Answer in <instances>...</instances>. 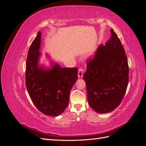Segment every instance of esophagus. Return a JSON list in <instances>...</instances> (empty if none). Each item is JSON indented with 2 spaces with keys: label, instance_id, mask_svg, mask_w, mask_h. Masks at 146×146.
<instances>
[{
  "label": "esophagus",
  "instance_id": "34e87169",
  "mask_svg": "<svg viewBox=\"0 0 146 146\" xmlns=\"http://www.w3.org/2000/svg\"><path fill=\"white\" fill-rule=\"evenodd\" d=\"M83 74V70L82 68H79L78 70V77L79 78H82Z\"/></svg>",
  "mask_w": 146,
  "mask_h": 146
}]
</instances>
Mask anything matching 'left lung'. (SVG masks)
<instances>
[{
    "mask_svg": "<svg viewBox=\"0 0 146 146\" xmlns=\"http://www.w3.org/2000/svg\"><path fill=\"white\" fill-rule=\"evenodd\" d=\"M111 36L105 46L98 48L87 63L83 79L88 104L98 113L116 108L124 96L129 83V65L120 39L111 29Z\"/></svg>",
    "mask_w": 146,
    "mask_h": 146,
    "instance_id": "1",
    "label": "left lung"
}]
</instances>
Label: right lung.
Masks as SVG:
<instances>
[{
  "mask_svg": "<svg viewBox=\"0 0 146 146\" xmlns=\"http://www.w3.org/2000/svg\"><path fill=\"white\" fill-rule=\"evenodd\" d=\"M41 33L30 46L26 61L25 85L36 107L43 114L58 116L68 107L69 94L78 78L77 68H61L52 63L50 69L39 66Z\"/></svg>",
  "mask_w": 146,
  "mask_h": 146,
  "instance_id": "right-lung-1",
  "label": "right lung"
}]
</instances>
